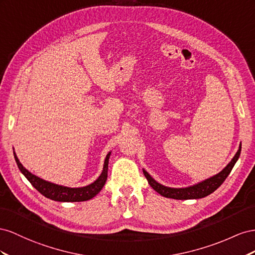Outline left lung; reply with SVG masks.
<instances>
[{
    "label": "left lung",
    "mask_w": 255,
    "mask_h": 255,
    "mask_svg": "<svg viewBox=\"0 0 255 255\" xmlns=\"http://www.w3.org/2000/svg\"><path fill=\"white\" fill-rule=\"evenodd\" d=\"M241 151H242V144L239 146V149L237 150L236 155L234 158L232 159V161L225 166V168L217 175L210 177L202 183L194 185L188 188H169L158 184L157 181L151 178L149 174L143 170V173L145 177L148 180V184L150 187L154 189L155 191H157L159 194H161L162 196H165V198H170V199H175V200H190V199H201V198H205V196L209 195L210 193H213L215 190H217L219 188L223 181L225 180L229 176V174L231 173L233 166L235 165L236 161L238 160L239 156H241Z\"/></svg>",
    "instance_id": "left-lung-1"
}]
</instances>
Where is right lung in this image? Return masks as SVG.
<instances>
[{
	"instance_id": "add662e5",
	"label": "right lung",
	"mask_w": 255,
	"mask_h": 255,
	"mask_svg": "<svg viewBox=\"0 0 255 255\" xmlns=\"http://www.w3.org/2000/svg\"><path fill=\"white\" fill-rule=\"evenodd\" d=\"M110 155L111 152H109L107 155L103 173H101V175L98 177V179L94 181L93 184L82 188H68L49 183V181H46L33 175L32 173H30L25 168H23V165L20 163L19 159L13 152L14 160H16L19 170L26 177V179L30 181L32 186L43 196L57 202H83L94 198L106 184V180L108 177V163Z\"/></svg>"
}]
</instances>
